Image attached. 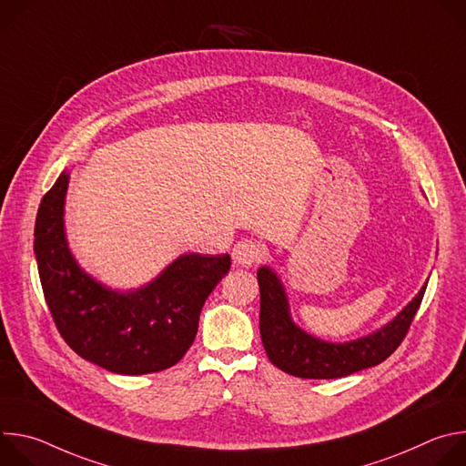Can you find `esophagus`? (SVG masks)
Here are the masks:
<instances>
[{
  "label": "esophagus",
  "instance_id": "1",
  "mask_svg": "<svg viewBox=\"0 0 466 466\" xmlns=\"http://www.w3.org/2000/svg\"><path fill=\"white\" fill-rule=\"evenodd\" d=\"M263 245H259L254 239H241L239 243L234 245L232 250V259L239 268H250V265L258 263L263 256Z\"/></svg>",
  "mask_w": 466,
  "mask_h": 466
}]
</instances>
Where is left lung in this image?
<instances>
[{"instance_id":"left-lung-1","label":"left lung","mask_w":466,"mask_h":466,"mask_svg":"<svg viewBox=\"0 0 466 466\" xmlns=\"http://www.w3.org/2000/svg\"><path fill=\"white\" fill-rule=\"evenodd\" d=\"M258 284L259 336L268 358L280 370L311 380L343 378L385 361L404 341L428 286L424 284L400 313L372 334L349 343H328L293 322L286 289L268 265L258 269Z\"/></svg>"}]
</instances>
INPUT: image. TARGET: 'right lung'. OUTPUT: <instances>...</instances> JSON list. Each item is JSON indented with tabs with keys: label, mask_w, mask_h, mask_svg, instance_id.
<instances>
[{
	"label": "right lung",
	"mask_w": 466,
	"mask_h": 466,
	"mask_svg": "<svg viewBox=\"0 0 466 466\" xmlns=\"http://www.w3.org/2000/svg\"><path fill=\"white\" fill-rule=\"evenodd\" d=\"M70 173L44 195L35 256L44 297L62 339L83 360L116 374L173 367L191 347L205 300L230 269L228 254H182L149 284L116 291L85 273L64 232Z\"/></svg>",
	"instance_id": "obj_1"
}]
</instances>
